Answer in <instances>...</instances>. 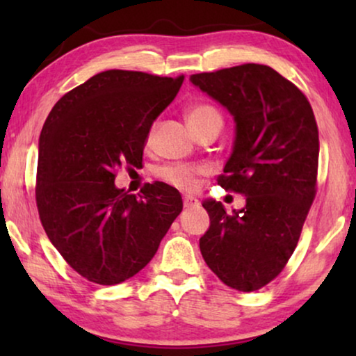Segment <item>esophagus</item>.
Wrapping results in <instances>:
<instances>
[{"mask_svg":"<svg viewBox=\"0 0 356 356\" xmlns=\"http://www.w3.org/2000/svg\"><path fill=\"white\" fill-rule=\"evenodd\" d=\"M183 204L186 209H193L199 206V201L194 196H183Z\"/></svg>","mask_w":356,"mask_h":356,"instance_id":"obj_1","label":"esophagus"}]
</instances>
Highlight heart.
<instances>
[{
  "label": "heart",
  "instance_id": "heart-1",
  "mask_svg": "<svg viewBox=\"0 0 356 356\" xmlns=\"http://www.w3.org/2000/svg\"><path fill=\"white\" fill-rule=\"evenodd\" d=\"M186 120H188L189 126L202 124V123H206V121H211V120L222 121L220 113H218V111L213 108L212 105H207V104H196V105L189 106L186 111ZM152 134H154V131H150L147 140L152 139ZM204 173H206V170H204L202 167H189V165H183V163L167 165V167H163L159 172L160 178L179 189L196 188L197 178Z\"/></svg>",
  "mask_w": 356,
  "mask_h": 356
}]
</instances>
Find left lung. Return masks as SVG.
I'll return each instance as SVG.
<instances>
[{
  "label": "left lung",
  "instance_id": "1",
  "mask_svg": "<svg viewBox=\"0 0 356 356\" xmlns=\"http://www.w3.org/2000/svg\"><path fill=\"white\" fill-rule=\"evenodd\" d=\"M235 121V139L218 184L241 193L245 207L227 213L206 199L211 227L201 254L223 284L254 291L284 269L313 204L319 134L298 87L264 65H241L189 77Z\"/></svg>",
  "mask_w": 356,
  "mask_h": 356
}]
</instances>
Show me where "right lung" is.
<instances>
[{
    "label": "right lung",
    "instance_id": "right-lung-1",
    "mask_svg": "<svg viewBox=\"0 0 356 356\" xmlns=\"http://www.w3.org/2000/svg\"><path fill=\"white\" fill-rule=\"evenodd\" d=\"M179 77L110 70L53 106L38 139L37 207L47 236L77 274L116 285L144 269L183 211L178 189L115 186L116 170L140 167L150 128Z\"/></svg>",
    "mask_w": 356,
    "mask_h": 356
}]
</instances>
